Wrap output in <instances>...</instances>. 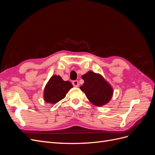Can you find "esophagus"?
<instances>
[{
  "label": "esophagus",
  "instance_id": "esophagus-1",
  "mask_svg": "<svg viewBox=\"0 0 155 155\" xmlns=\"http://www.w3.org/2000/svg\"><path fill=\"white\" fill-rule=\"evenodd\" d=\"M72 84H73V85H74L75 87H78L79 85V82H78V80H75V81H74L72 82Z\"/></svg>",
  "mask_w": 155,
  "mask_h": 155
}]
</instances>
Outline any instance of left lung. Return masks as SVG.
I'll use <instances>...</instances> for the list:
<instances>
[{
	"instance_id": "obj_1",
	"label": "left lung",
	"mask_w": 155,
	"mask_h": 155,
	"mask_svg": "<svg viewBox=\"0 0 155 155\" xmlns=\"http://www.w3.org/2000/svg\"><path fill=\"white\" fill-rule=\"evenodd\" d=\"M84 83L80 87L93 105L101 107L110 101L114 93L110 84L100 74L88 71L81 76Z\"/></svg>"
}]
</instances>
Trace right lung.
Wrapping results in <instances>:
<instances>
[{"instance_id":"obj_1","label":"right lung","mask_w":155,"mask_h":155,"mask_svg":"<svg viewBox=\"0 0 155 155\" xmlns=\"http://www.w3.org/2000/svg\"><path fill=\"white\" fill-rule=\"evenodd\" d=\"M73 87L68 81H64L60 76L53 75L46 84L44 92V100L50 104H55L63 100L66 94Z\"/></svg>"}]
</instances>
